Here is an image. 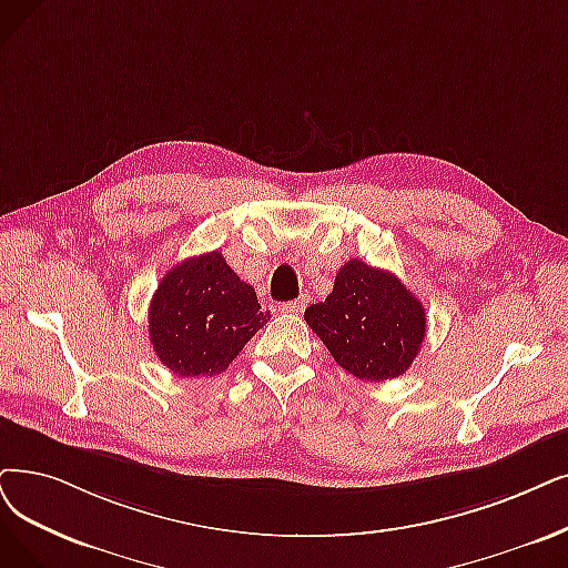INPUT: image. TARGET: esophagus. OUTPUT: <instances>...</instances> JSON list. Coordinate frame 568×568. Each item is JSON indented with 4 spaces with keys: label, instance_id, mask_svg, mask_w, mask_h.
Returning a JSON list of instances; mask_svg holds the SVG:
<instances>
[{
    "label": "esophagus",
    "instance_id": "1",
    "mask_svg": "<svg viewBox=\"0 0 568 568\" xmlns=\"http://www.w3.org/2000/svg\"><path fill=\"white\" fill-rule=\"evenodd\" d=\"M305 307H307V298H298V301L286 303V305H284V312H288V314H301Z\"/></svg>",
    "mask_w": 568,
    "mask_h": 568
}]
</instances>
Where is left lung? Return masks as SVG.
I'll return each instance as SVG.
<instances>
[{
  "instance_id": "1",
  "label": "left lung",
  "mask_w": 568,
  "mask_h": 568,
  "mask_svg": "<svg viewBox=\"0 0 568 568\" xmlns=\"http://www.w3.org/2000/svg\"><path fill=\"white\" fill-rule=\"evenodd\" d=\"M307 326L358 379L382 382L413 366L426 335L424 305L387 270L352 258L331 296L305 310Z\"/></svg>"
}]
</instances>
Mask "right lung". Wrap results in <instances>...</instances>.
I'll return each instance as SVG.
<instances>
[{
    "instance_id": "right-lung-1",
    "label": "right lung",
    "mask_w": 568,
    "mask_h": 568,
    "mask_svg": "<svg viewBox=\"0 0 568 568\" xmlns=\"http://www.w3.org/2000/svg\"><path fill=\"white\" fill-rule=\"evenodd\" d=\"M270 320L219 252L174 265L149 305L155 356L179 377L219 375Z\"/></svg>"
}]
</instances>
